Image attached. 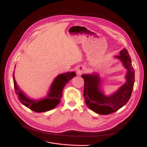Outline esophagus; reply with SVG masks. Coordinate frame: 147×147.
I'll return each instance as SVG.
<instances>
[{"instance_id":"34e87169","label":"esophagus","mask_w":147,"mask_h":147,"mask_svg":"<svg viewBox=\"0 0 147 147\" xmlns=\"http://www.w3.org/2000/svg\"><path fill=\"white\" fill-rule=\"evenodd\" d=\"M84 71V69L82 66H79L77 69V73L78 74H81Z\"/></svg>"}]
</instances>
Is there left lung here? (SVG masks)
<instances>
[{
    "mask_svg": "<svg viewBox=\"0 0 147 147\" xmlns=\"http://www.w3.org/2000/svg\"><path fill=\"white\" fill-rule=\"evenodd\" d=\"M122 62L127 69L125 82L114 93L105 95L102 89V81L98 74H83L81 77L84 81V97L87 107L96 113L108 115L118 111L129 100L132 94L135 81V72L131 63V58L127 50L123 49L119 55L115 57Z\"/></svg>",
    "mask_w": 147,
    "mask_h": 147,
    "instance_id": "left-lung-1",
    "label": "left lung"
}]
</instances>
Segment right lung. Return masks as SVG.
I'll list each match as a JSON object with an SVG mask.
<instances>
[{
  "mask_svg": "<svg viewBox=\"0 0 147 147\" xmlns=\"http://www.w3.org/2000/svg\"><path fill=\"white\" fill-rule=\"evenodd\" d=\"M14 74L13 71V79L15 93L18 95L20 102L32 111L38 113L48 111L55 108L60 102L63 89L65 85L76 76V73L73 71L58 75L50 86L47 96L44 98L33 100L28 97L21 90L15 81Z\"/></svg>",
  "mask_w": 147,
  "mask_h": 147,
  "instance_id": "right-lung-1",
  "label": "right lung"
}]
</instances>
